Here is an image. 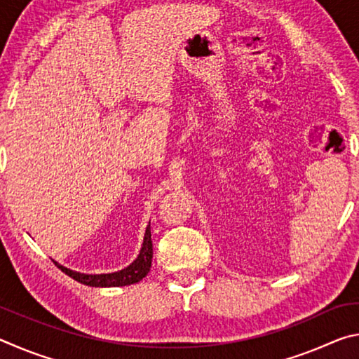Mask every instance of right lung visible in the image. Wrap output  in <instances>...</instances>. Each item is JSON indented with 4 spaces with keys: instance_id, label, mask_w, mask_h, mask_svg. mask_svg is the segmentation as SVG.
<instances>
[{
    "instance_id": "right-lung-1",
    "label": "right lung",
    "mask_w": 359,
    "mask_h": 359,
    "mask_svg": "<svg viewBox=\"0 0 359 359\" xmlns=\"http://www.w3.org/2000/svg\"><path fill=\"white\" fill-rule=\"evenodd\" d=\"M151 257H154V245H151L150 226H147L141 253H139V257L135 259V263H131L126 269L112 272V274L90 276L71 271L68 267L58 264L57 261H53V263H55L58 269H62L66 276H69L71 278H74V280L83 285H88V287H125V285H131L142 280V278L149 274L151 266Z\"/></svg>"
}]
</instances>
